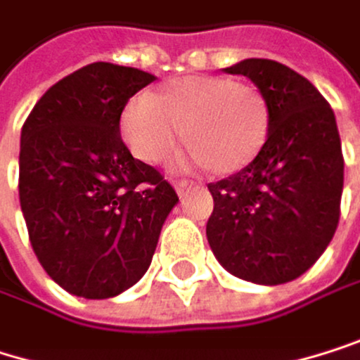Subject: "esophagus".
I'll use <instances>...</instances> for the list:
<instances>
[{
	"label": "esophagus",
	"mask_w": 360,
	"mask_h": 360,
	"mask_svg": "<svg viewBox=\"0 0 360 360\" xmlns=\"http://www.w3.org/2000/svg\"><path fill=\"white\" fill-rule=\"evenodd\" d=\"M192 186H194L192 181H188V179H181V181H176V184H174V190H176L179 196H186V194L192 190Z\"/></svg>",
	"instance_id": "1"
}]
</instances>
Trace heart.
Listing matches in <instances>:
<instances>
[{
    "mask_svg": "<svg viewBox=\"0 0 360 360\" xmlns=\"http://www.w3.org/2000/svg\"><path fill=\"white\" fill-rule=\"evenodd\" d=\"M269 102L252 83L230 76H186L160 98L139 94L123 112V136L136 158L166 160L184 141L179 164H211L217 172L245 168L269 134Z\"/></svg>",
    "mask_w": 360,
    "mask_h": 360,
    "instance_id": "1",
    "label": "heart"
}]
</instances>
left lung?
<instances>
[{
    "label": "left lung",
    "instance_id": "left-lung-1",
    "mask_svg": "<svg viewBox=\"0 0 360 360\" xmlns=\"http://www.w3.org/2000/svg\"><path fill=\"white\" fill-rule=\"evenodd\" d=\"M243 74L269 102V134L239 172L209 184L207 239L226 271L254 284H286L326 250L340 224L344 155L333 108L284 63L245 59Z\"/></svg>",
    "mask_w": 360,
    "mask_h": 360
}]
</instances>
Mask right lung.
<instances>
[{
  "instance_id": "obj_1",
  "label": "right lung",
  "mask_w": 360,
  "mask_h": 360,
  "mask_svg": "<svg viewBox=\"0 0 360 360\" xmlns=\"http://www.w3.org/2000/svg\"><path fill=\"white\" fill-rule=\"evenodd\" d=\"M155 76L106 61L55 83L22 123L18 198L32 248L70 295L110 299L145 275L179 202L121 141V112Z\"/></svg>"
}]
</instances>
